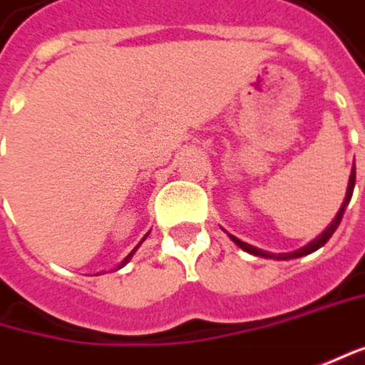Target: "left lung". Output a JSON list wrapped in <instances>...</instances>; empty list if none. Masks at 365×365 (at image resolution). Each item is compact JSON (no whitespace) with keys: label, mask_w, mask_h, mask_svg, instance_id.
Here are the masks:
<instances>
[{"label":"left lung","mask_w":365,"mask_h":365,"mask_svg":"<svg viewBox=\"0 0 365 365\" xmlns=\"http://www.w3.org/2000/svg\"><path fill=\"white\" fill-rule=\"evenodd\" d=\"M353 187H355V166L351 170V176H349V187H347V195H345V201H343V205H341V210H339V214L334 216V220L330 222V226L326 228L324 232L320 235V237H316L312 243H307L305 247L297 249V251H291V253H278V255H274V253H268V251H262V249L253 247V245H247V243H243L241 239H237V237H232V235H228L239 247L243 249V251H247L251 255H259V257H272V259H291V257H301V255H307V253H314L316 249H320L324 245L326 241L334 235V230L339 228V224L343 220V214H345V207L349 205V201H351L353 195Z\"/></svg>","instance_id":"left-lung-1"}]
</instances>
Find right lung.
<instances>
[{"mask_svg": "<svg viewBox=\"0 0 365 365\" xmlns=\"http://www.w3.org/2000/svg\"><path fill=\"white\" fill-rule=\"evenodd\" d=\"M135 251H137V247L133 249V253H135ZM133 253H128V255H126V257H124V262H122V264H120V266H118V268H122V266H126V262H128V259H130V257H133Z\"/></svg>", "mask_w": 365, "mask_h": 365, "instance_id": "obj_1", "label": "right lung"}]
</instances>
